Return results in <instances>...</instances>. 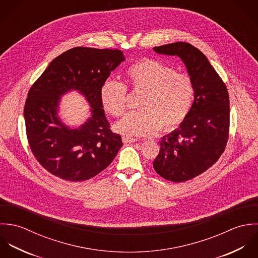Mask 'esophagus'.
I'll return each mask as SVG.
<instances>
[{
  "label": "esophagus",
  "mask_w": 258,
  "mask_h": 258,
  "mask_svg": "<svg viewBox=\"0 0 258 258\" xmlns=\"http://www.w3.org/2000/svg\"><path fill=\"white\" fill-rule=\"evenodd\" d=\"M122 142H123L124 144H131V143H136V142H138V139L122 137Z\"/></svg>",
  "instance_id": "esophagus-1"
}]
</instances>
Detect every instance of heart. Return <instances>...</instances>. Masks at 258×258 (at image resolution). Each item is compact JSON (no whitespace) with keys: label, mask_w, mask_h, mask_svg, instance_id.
<instances>
[{"label":"heart","mask_w":258,"mask_h":258,"mask_svg":"<svg viewBox=\"0 0 258 258\" xmlns=\"http://www.w3.org/2000/svg\"><path fill=\"white\" fill-rule=\"evenodd\" d=\"M143 92L140 110H131L113 125L115 133L123 137H147L161 126L171 131L189 113L195 85L189 75L156 59H143L131 66L125 73V85L106 80L100 97L103 108L112 116H119L126 102V88Z\"/></svg>","instance_id":"b5f03b06"}]
</instances>
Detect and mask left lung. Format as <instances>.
Returning <instances> with one entry per match:
<instances>
[{
	"label": "left lung",
	"mask_w": 258,
	"mask_h": 258,
	"mask_svg": "<svg viewBox=\"0 0 258 258\" xmlns=\"http://www.w3.org/2000/svg\"><path fill=\"white\" fill-rule=\"evenodd\" d=\"M159 54L177 55L195 85V101L186 118L160 140L155 171L173 182L189 180L222 155L229 134V98L225 84L206 55L188 43L155 47Z\"/></svg>",
	"instance_id": "left-lung-1"
}]
</instances>
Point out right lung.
I'll list each match as a JSON object with an SVG mask.
<instances>
[{"label":"right lung","mask_w":258,"mask_h":258,"mask_svg":"<svg viewBox=\"0 0 258 258\" xmlns=\"http://www.w3.org/2000/svg\"><path fill=\"white\" fill-rule=\"evenodd\" d=\"M123 60L119 50L77 47L53 58L30 89L24 108L28 142L36 159L52 175L88 180L117 155L121 137L109 128L100 91ZM71 90L83 94L91 106V116L77 129L57 115L61 96Z\"/></svg>","instance_id":"1"}]
</instances>
